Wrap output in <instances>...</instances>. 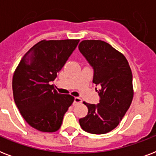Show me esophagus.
<instances>
[{
	"instance_id": "esophagus-1",
	"label": "esophagus",
	"mask_w": 156,
	"mask_h": 156,
	"mask_svg": "<svg viewBox=\"0 0 156 156\" xmlns=\"http://www.w3.org/2000/svg\"><path fill=\"white\" fill-rule=\"evenodd\" d=\"M82 103V100H81V98L79 97H75L74 98V101H73V105L75 106V105H77V104H81Z\"/></svg>"
}]
</instances>
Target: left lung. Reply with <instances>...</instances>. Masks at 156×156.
I'll use <instances>...</instances> for the list:
<instances>
[{
    "mask_svg": "<svg viewBox=\"0 0 156 156\" xmlns=\"http://www.w3.org/2000/svg\"><path fill=\"white\" fill-rule=\"evenodd\" d=\"M78 49L94 70L93 83L100 86V103L84 102L88 113L79 124L88 133H108L118 126L133 100L130 67L123 54L102 40H83Z\"/></svg>",
    "mask_w": 156,
    "mask_h": 156,
    "instance_id": "8db88e82",
    "label": "left lung"
}]
</instances>
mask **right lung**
I'll return each mask as SVG.
<instances>
[{"label":"right lung","mask_w":156,"mask_h":156,"mask_svg":"<svg viewBox=\"0 0 156 156\" xmlns=\"http://www.w3.org/2000/svg\"><path fill=\"white\" fill-rule=\"evenodd\" d=\"M79 40H42L24 55L13 76V99L25 121L42 132H55L74 97L53 90L52 83Z\"/></svg>","instance_id":"add662e5"}]
</instances>
